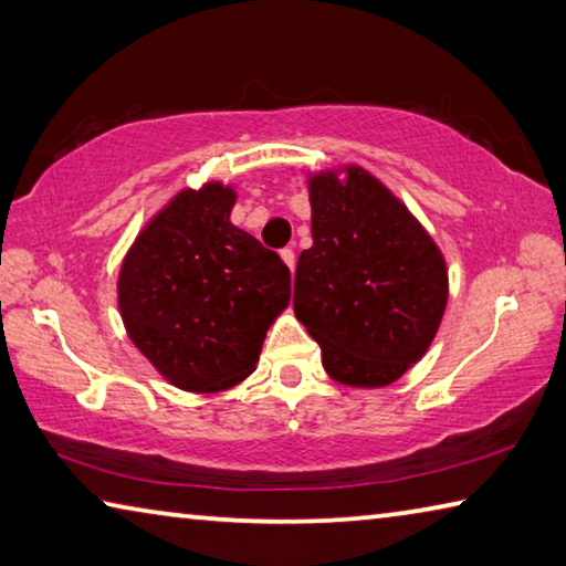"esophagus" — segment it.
Segmentation results:
<instances>
[{"label": "esophagus", "mask_w": 566, "mask_h": 566, "mask_svg": "<svg viewBox=\"0 0 566 566\" xmlns=\"http://www.w3.org/2000/svg\"><path fill=\"white\" fill-rule=\"evenodd\" d=\"M282 260H284V264L290 266L292 274H294V270H296V256H294V249H290V247L282 249Z\"/></svg>", "instance_id": "esophagus-1"}]
</instances>
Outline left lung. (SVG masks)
Instances as JSON below:
<instances>
[{"label": "left lung", "instance_id": "8db88e82", "mask_svg": "<svg viewBox=\"0 0 566 566\" xmlns=\"http://www.w3.org/2000/svg\"><path fill=\"white\" fill-rule=\"evenodd\" d=\"M312 239L296 262L294 314L332 379L385 387L432 344L447 266L407 207L359 167L310 185Z\"/></svg>", "mask_w": 566, "mask_h": 566}]
</instances>
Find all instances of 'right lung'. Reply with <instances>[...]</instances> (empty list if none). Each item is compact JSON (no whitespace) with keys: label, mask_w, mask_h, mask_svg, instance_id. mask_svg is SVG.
<instances>
[{"label":"right lung","mask_w":566,"mask_h":566,"mask_svg":"<svg viewBox=\"0 0 566 566\" xmlns=\"http://www.w3.org/2000/svg\"><path fill=\"white\" fill-rule=\"evenodd\" d=\"M234 191L185 189L151 219L119 272L132 342L171 385L219 391L252 375L290 304V266L229 222Z\"/></svg>","instance_id":"add662e5"}]
</instances>
